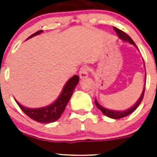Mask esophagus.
Here are the masks:
<instances>
[{
	"instance_id": "esophagus-1",
	"label": "esophagus",
	"mask_w": 157,
	"mask_h": 157,
	"mask_svg": "<svg viewBox=\"0 0 157 157\" xmlns=\"http://www.w3.org/2000/svg\"><path fill=\"white\" fill-rule=\"evenodd\" d=\"M79 77L80 78H86L87 76H88V67L86 66H83L81 68H80V71H79Z\"/></svg>"
}]
</instances>
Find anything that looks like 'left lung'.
Masks as SVG:
<instances>
[{
  "mask_svg": "<svg viewBox=\"0 0 157 157\" xmlns=\"http://www.w3.org/2000/svg\"><path fill=\"white\" fill-rule=\"evenodd\" d=\"M114 30H116V34H118L119 37H120V39L123 41H126V42H129L130 44L133 45L134 46H135L136 48H138L137 45H135V43L134 42L132 39H131V37L127 34L125 32L122 31L120 29L116 28V27H114ZM145 79H146V73L145 75ZM145 85H144V88H143V90H142V93H141V96H140V98H138V100L136 101V103L133 105L132 107H130V109H126V110H123V111H116V110H111V109H108L105 107L101 106L99 103L98 102L97 100H95V104L98 107V109H100L101 111V112L103 113L105 116H108V117L111 118V119H114V120H120L121 118H124L126 116H129L130 115L132 112H134V111L137 109L139 105L141 104V101L143 99V97H144V94H145Z\"/></svg>",
  "mask_w": 157,
  "mask_h": 157,
  "instance_id": "left-lung-1",
  "label": "left lung"
}]
</instances>
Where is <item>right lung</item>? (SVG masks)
<instances>
[{
    "label": "right lung",
    "mask_w": 157,
    "mask_h": 157,
    "mask_svg": "<svg viewBox=\"0 0 157 157\" xmlns=\"http://www.w3.org/2000/svg\"><path fill=\"white\" fill-rule=\"evenodd\" d=\"M43 30H38L30 35L27 40L41 34ZM78 81H79V78L76 75L69 78L68 81H67L65 85L63 86L61 93L57 98V99L47 106L37 108V109H30V108L23 106L16 100V103L18 104L19 108L22 109V111L25 114L31 118L32 120L41 123H53L60 118L62 113L65 110L67 105L71 98L72 94L74 92L75 88L77 86Z\"/></svg>",
    "instance_id": "right-lung-1"
}]
</instances>
